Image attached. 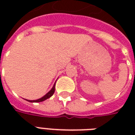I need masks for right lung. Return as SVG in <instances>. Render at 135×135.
<instances>
[{
    "instance_id": "add662e5",
    "label": "right lung",
    "mask_w": 135,
    "mask_h": 135,
    "mask_svg": "<svg viewBox=\"0 0 135 135\" xmlns=\"http://www.w3.org/2000/svg\"><path fill=\"white\" fill-rule=\"evenodd\" d=\"M55 83L53 85L52 88L51 89L50 91H49L46 94H45V96H43V97H41V98L38 99H36V100H27L29 102H43V101H45V99H47L50 98L51 96H52V94H54V92H55Z\"/></svg>"
}]
</instances>
